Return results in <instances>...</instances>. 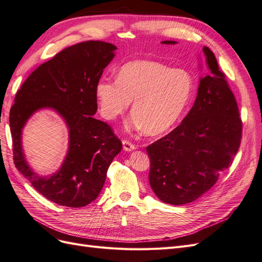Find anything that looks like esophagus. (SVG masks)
I'll return each mask as SVG.
<instances>
[{"mask_svg":"<svg viewBox=\"0 0 262 262\" xmlns=\"http://www.w3.org/2000/svg\"><path fill=\"white\" fill-rule=\"evenodd\" d=\"M122 145H123V149L125 150V152H132L133 149H136V145L132 144L129 141H123Z\"/></svg>","mask_w":262,"mask_h":262,"instance_id":"obj_1","label":"esophagus"}]
</instances>
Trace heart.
Segmentation results:
<instances>
[{
  "label": "heart",
  "instance_id": "heart-1",
  "mask_svg": "<svg viewBox=\"0 0 262 262\" xmlns=\"http://www.w3.org/2000/svg\"><path fill=\"white\" fill-rule=\"evenodd\" d=\"M192 94V77L185 70L160 62L137 60L119 69L117 80L101 77L95 85L99 113L114 120L133 100L131 125L148 136L170 131L180 120Z\"/></svg>",
  "mask_w": 262,
  "mask_h": 262
}]
</instances>
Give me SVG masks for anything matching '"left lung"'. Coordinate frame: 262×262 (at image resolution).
Wrapping results in <instances>:
<instances>
[{"mask_svg": "<svg viewBox=\"0 0 262 262\" xmlns=\"http://www.w3.org/2000/svg\"><path fill=\"white\" fill-rule=\"evenodd\" d=\"M203 53L208 74L200 77L192 108L176 129L146 147L149 186L167 204L193 202L207 192L241 144L242 120L234 94L214 53L208 47Z\"/></svg>", "mask_w": 262, "mask_h": 262, "instance_id": "obj_1", "label": "left lung"}]
</instances>
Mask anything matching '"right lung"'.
I'll return each mask as SVG.
<instances>
[{"label":"right lung","instance_id":"add662e5","mask_svg":"<svg viewBox=\"0 0 262 262\" xmlns=\"http://www.w3.org/2000/svg\"><path fill=\"white\" fill-rule=\"evenodd\" d=\"M117 49L113 43L91 40L62 50L28 76L11 108L15 166L39 193L63 207L81 208L96 199L109 165L122 148L110 126L93 117L97 112L95 85ZM42 108L58 113L69 133L61 167L48 177L30 167L21 143L23 126Z\"/></svg>","mask_w":262,"mask_h":262}]
</instances>
